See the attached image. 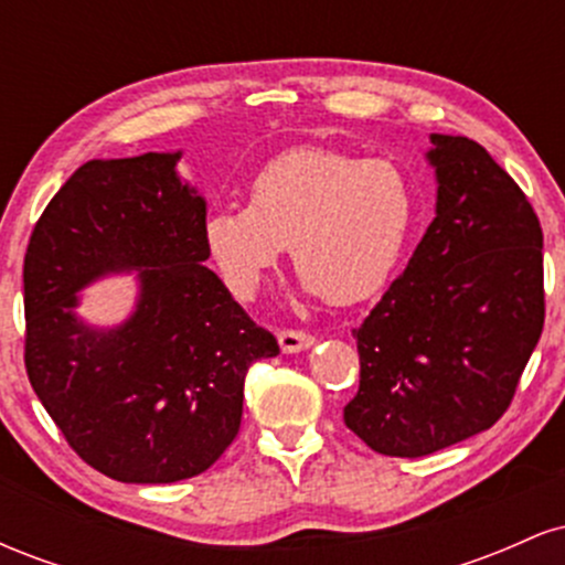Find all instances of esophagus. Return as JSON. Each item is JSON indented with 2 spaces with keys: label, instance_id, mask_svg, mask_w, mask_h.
I'll return each instance as SVG.
<instances>
[{
  "label": "esophagus",
  "instance_id": "obj_1",
  "mask_svg": "<svg viewBox=\"0 0 565 565\" xmlns=\"http://www.w3.org/2000/svg\"><path fill=\"white\" fill-rule=\"evenodd\" d=\"M316 342V337L297 332V329H284L278 332V345H281L284 353H300V350H308Z\"/></svg>",
  "mask_w": 565,
  "mask_h": 565
}]
</instances>
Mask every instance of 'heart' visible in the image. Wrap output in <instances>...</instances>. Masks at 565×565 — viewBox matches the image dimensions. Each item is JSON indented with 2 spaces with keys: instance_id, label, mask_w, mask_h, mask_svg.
<instances>
[{
  "instance_id": "1",
  "label": "heart",
  "mask_w": 565,
  "mask_h": 565,
  "mask_svg": "<svg viewBox=\"0 0 565 565\" xmlns=\"http://www.w3.org/2000/svg\"><path fill=\"white\" fill-rule=\"evenodd\" d=\"M417 199L391 159L295 148L249 183V204L215 206L204 246L238 300H252L291 246L295 270L332 305L385 289L404 255Z\"/></svg>"
}]
</instances>
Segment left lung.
Returning a JSON list of instances; mask_svg holds the SVG:
<instances>
[{
  "label": "left lung",
  "mask_w": 565,
  "mask_h": 565,
  "mask_svg": "<svg viewBox=\"0 0 565 565\" xmlns=\"http://www.w3.org/2000/svg\"><path fill=\"white\" fill-rule=\"evenodd\" d=\"M436 217L359 329L345 425L385 457H425L508 412L544 327L542 228L483 146L430 135Z\"/></svg>",
  "instance_id": "left-lung-1"
}]
</instances>
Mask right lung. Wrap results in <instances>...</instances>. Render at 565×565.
I'll list each match as a JSON object with an SVG mask.
<instances>
[{
	"label": "right lung",
	"instance_id": "add662e5",
	"mask_svg": "<svg viewBox=\"0 0 565 565\" xmlns=\"http://www.w3.org/2000/svg\"><path fill=\"white\" fill-rule=\"evenodd\" d=\"M183 153L93 159L55 193L23 263L25 372L89 468L174 483L217 462L242 425L246 369L278 355L206 268V201ZM139 270V305L114 330L73 313L75 291Z\"/></svg>",
	"mask_w": 565,
	"mask_h": 565
}]
</instances>
